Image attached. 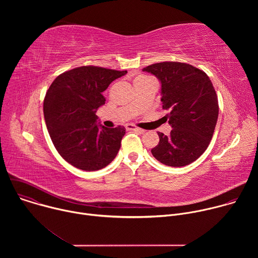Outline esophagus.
I'll return each instance as SVG.
<instances>
[{
    "mask_svg": "<svg viewBox=\"0 0 258 258\" xmlns=\"http://www.w3.org/2000/svg\"><path fill=\"white\" fill-rule=\"evenodd\" d=\"M126 130H128V131H135V132H137V133H139V134H144V133H145L144 130L139 128V127H137V126H135V125H133V124H127V125H126Z\"/></svg>",
    "mask_w": 258,
    "mask_h": 258,
    "instance_id": "obj_1",
    "label": "esophagus"
}]
</instances>
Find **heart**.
<instances>
[{
  "mask_svg": "<svg viewBox=\"0 0 258 258\" xmlns=\"http://www.w3.org/2000/svg\"><path fill=\"white\" fill-rule=\"evenodd\" d=\"M140 78H143V77H140Z\"/></svg>",
  "mask_w": 258,
  "mask_h": 258,
  "instance_id": "obj_1",
  "label": "heart"
}]
</instances>
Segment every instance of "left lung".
Wrapping results in <instances>:
<instances>
[{"label":"left lung","instance_id":"8db88e82","mask_svg":"<svg viewBox=\"0 0 258 258\" xmlns=\"http://www.w3.org/2000/svg\"><path fill=\"white\" fill-rule=\"evenodd\" d=\"M161 83L164 116L172 130L158 132L159 143L151 150L161 163L180 167L197 160L207 149L218 116V101L203 70L180 62H160L143 68Z\"/></svg>","mask_w":258,"mask_h":258}]
</instances>
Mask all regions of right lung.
<instances>
[{
    "label": "right lung",
    "mask_w": 258,
    "mask_h": 258,
    "mask_svg": "<svg viewBox=\"0 0 258 258\" xmlns=\"http://www.w3.org/2000/svg\"><path fill=\"white\" fill-rule=\"evenodd\" d=\"M126 72L81 66L61 73L47 91L44 116L49 135L58 153L75 167L99 170L116 157L125 128L97 123L96 112L105 104L103 92Z\"/></svg>",
    "instance_id": "add662e5"
}]
</instances>
